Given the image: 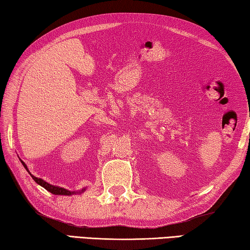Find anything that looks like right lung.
<instances>
[{"label":"right lung","instance_id":"obj_1","mask_svg":"<svg viewBox=\"0 0 250 250\" xmlns=\"http://www.w3.org/2000/svg\"><path fill=\"white\" fill-rule=\"evenodd\" d=\"M20 160H21V159H20ZM21 163L23 164L24 168H25L26 170H27L28 173L30 174V177H32V178L34 179V181L36 182L37 185H39L41 187H42L43 189H46L48 192H50V193H52V194H56V195H72V194H81V193H83V192H84V191H85V189H86V188H83L82 190H79V191H69V190H67V189H64V188L57 187V186H52V185H50V183H48V182H46L45 180H42V179L33 176V174L29 172V170H28V168H27V166L25 165L24 161H23V160H21Z\"/></svg>","mask_w":250,"mask_h":250}]
</instances>
